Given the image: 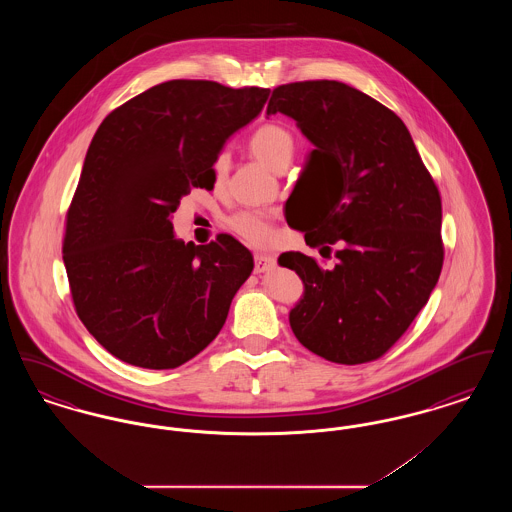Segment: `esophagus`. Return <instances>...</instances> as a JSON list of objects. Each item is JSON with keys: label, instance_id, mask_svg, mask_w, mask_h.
Instances as JSON below:
<instances>
[{"label": "esophagus", "instance_id": "esophagus-1", "mask_svg": "<svg viewBox=\"0 0 512 512\" xmlns=\"http://www.w3.org/2000/svg\"><path fill=\"white\" fill-rule=\"evenodd\" d=\"M274 265H276L274 257L263 255V253H257V255H255V272H265V270L274 268Z\"/></svg>", "mask_w": 512, "mask_h": 512}]
</instances>
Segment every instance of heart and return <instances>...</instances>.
Segmentation results:
<instances>
[{"mask_svg": "<svg viewBox=\"0 0 512 512\" xmlns=\"http://www.w3.org/2000/svg\"><path fill=\"white\" fill-rule=\"evenodd\" d=\"M247 147L259 161H263L272 171L278 172L282 167H288L292 161V134L280 124L259 126L251 134ZM228 165H230L228 155L220 153L213 165L215 178L220 180L228 171ZM228 228L238 238H242L245 244L253 245V247H268L276 240V230L272 226V220L265 213H257V211L240 213L228 220Z\"/></svg>", "mask_w": 512, "mask_h": 512, "instance_id": "b5f03b06", "label": "heart"}]
</instances>
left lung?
Listing matches in <instances>:
<instances>
[{
  "label": "left lung",
  "mask_w": 512,
  "mask_h": 512,
  "mask_svg": "<svg viewBox=\"0 0 512 512\" xmlns=\"http://www.w3.org/2000/svg\"><path fill=\"white\" fill-rule=\"evenodd\" d=\"M290 117L315 146L307 167L334 172L305 242L278 263L303 280L290 311L295 338L318 357L361 365L382 357L428 303L443 265L441 199L413 138L393 111L336 80L278 86L267 115Z\"/></svg>",
  "instance_id": "8db88e82"
}]
</instances>
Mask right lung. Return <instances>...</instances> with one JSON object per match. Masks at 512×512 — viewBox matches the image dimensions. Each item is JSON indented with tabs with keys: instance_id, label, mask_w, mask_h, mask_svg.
Wrapping results in <instances>:
<instances>
[{
	"instance_id": "right-lung-1",
	"label": "right lung",
	"mask_w": 512,
	"mask_h": 512,
	"mask_svg": "<svg viewBox=\"0 0 512 512\" xmlns=\"http://www.w3.org/2000/svg\"><path fill=\"white\" fill-rule=\"evenodd\" d=\"M268 94L169 80L99 124L67 213L63 261L76 315L124 363L176 368L219 336L253 257L228 234L184 244L171 215L190 188L213 190L220 149Z\"/></svg>"
}]
</instances>
